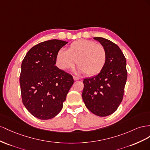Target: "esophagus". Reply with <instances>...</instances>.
<instances>
[{"label": "esophagus", "instance_id": "esophagus-1", "mask_svg": "<svg viewBox=\"0 0 150 150\" xmlns=\"http://www.w3.org/2000/svg\"><path fill=\"white\" fill-rule=\"evenodd\" d=\"M73 78H74V80H75V81L80 80V78H79V77H78V76H73Z\"/></svg>", "mask_w": 150, "mask_h": 150}]
</instances>
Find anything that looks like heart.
I'll use <instances>...</instances> for the list:
<instances>
[{
  "label": "heart",
  "mask_w": 150,
  "mask_h": 150,
  "mask_svg": "<svg viewBox=\"0 0 150 150\" xmlns=\"http://www.w3.org/2000/svg\"><path fill=\"white\" fill-rule=\"evenodd\" d=\"M108 58L105 47L88 40L71 42L68 51L61 49L57 55V64L61 70L72 68L76 61L79 71L89 76H95L103 70Z\"/></svg>",
  "instance_id": "heart-1"
}]
</instances>
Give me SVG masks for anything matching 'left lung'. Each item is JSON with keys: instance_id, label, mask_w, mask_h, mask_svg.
<instances>
[{"instance_id": "1", "label": "left lung", "mask_w": 150, "mask_h": 150, "mask_svg": "<svg viewBox=\"0 0 150 150\" xmlns=\"http://www.w3.org/2000/svg\"><path fill=\"white\" fill-rule=\"evenodd\" d=\"M93 39L105 47L108 58L99 74L83 80L82 99L91 112L104 117L114 113L122 100L127 76L126 59L112 41L101 37Z\"/></svg>"}]
</instances>
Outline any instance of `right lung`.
I'll return each instance as SVG.
<instances>
[{
    "instance_id": "right-lung-1",
    "label": "right lung",
    "mask_w": 150,
    "mask_h": 150,
    "mask_svg": "<svg viewBox=\"0 0 150 150\" xmlns=\"http://www.w3.org/2000/svg\"><path fill=\"white\" fill-rule=\"evenodd\" d=\"M67 43L58 40L41 42L30 49L23 60L19 79L23 103L38 119L56 116L74 83L70 74L54 65L58 51Z\"/></svg>"
}]
</instances>
